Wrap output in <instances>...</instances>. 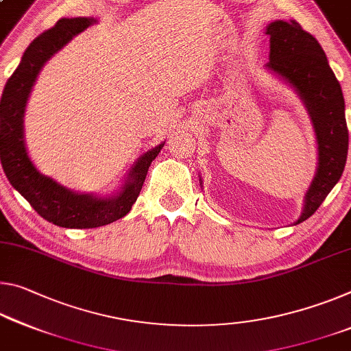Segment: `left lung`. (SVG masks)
Segmentation results:
<instances>
[{"mask_svg": "<svg viewBox=\"0 0 351 351\" xmlns=\"http://www.w3.org/2000/svg\"><path fill=\"white\" fill-rule=\"evenodd\" d=\"M265 34L270 37V60L265 69L297 92L315 132L319 162L304 193L302 215L293 221L298 225L319 209L343 173L348 153L346 101L320 43L300 23L275 20L267 25Z\"/></svg>", "mask_w": 351, "mask_h": 351, "instance_id": "8db88e82", "label": "left lung"}]
</instances>
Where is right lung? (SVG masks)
Instances as JSON below:
<instances>
[{
  "mask_svg": "<svg viewBox=\"0 0 351 351\" xmlns=\"http://www.w3.org/2000/svg\"><path fill=\"white\" fill-rule=\"evenodd\" d=\"M93 16L62 19L51 29L34 38L14 75L5 82L0 99V159L5 176L36 213L62 228H98L112 223L130 213L145 182L147 171L164 143L148 149L131 167L114 195L77 193L42 175L27 154L25 143V110L40 70L71 38L95 25Z\"/></svg>",
  "mask_w": 351,
  "mask_h": 351,
  "instance_id": "obj_1",
  "label": "right lung"
}]
</instances>
